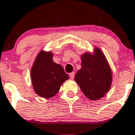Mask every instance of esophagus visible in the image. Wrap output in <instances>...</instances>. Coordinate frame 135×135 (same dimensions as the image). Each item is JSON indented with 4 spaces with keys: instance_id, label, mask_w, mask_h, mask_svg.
Here are the masks:
<instances>
[{
    "instance_id": "34e87169",
    "label": "esophagus",
    "mask_w": 135,
    "mask_h": 135,
    "mask_svg": "<svg viewBox=\"0 0 135 135\" xmlns=\"http://www.w3.org/2000/svg\"><path fill=\"white\" fill-rule=\"evenodd\" d=\"M74 75H75V73H73V72H72V73H69L70 78H71V79L74 78Z\"/></svg>"
}]
</instances>
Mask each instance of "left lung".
<instances>
[{"instance_id":"8db88e82","label":"left lung","mask_w":135,"mask_h":135,"mask_svg":"<svg viewBox=\"0 0 135 135\" xmlns=\"http://www.w3.org/2000/svg\"><path fill=\"white\" fill-rule=\"evenodd\" d=\"M94 55L85 53L82 56V67L75 75L83 94L89 99L101 98L110 89L112 72L104 55L96 49Z\"/></svg>"}]
</instances>
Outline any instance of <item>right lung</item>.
I'll use <instances>...</instances> for the list:
<instances>
[{"mask_svg": "<svg viewBox=\"0 0 135 135\" xmlns=\"http://www.w3.org/2000/svg\"><path fill=\"white\" fill-rule=\"evenodd\" d=\"M31 78L35 92L41 97L49 98L58 92L69 75L62 66L52 61L51 52L41 51L32 68Z\"/></svg>", "mask_w": 135, "mask_h": 135, "instance_id": "obj_1", "label": "right lung"}]
</instances>
